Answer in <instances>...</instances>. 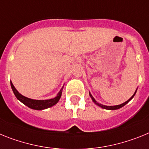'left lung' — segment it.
Masks as SVG:
<instances>
[{
	"instance_id": "1",
	"label": "left lung",
	"mask_w": 149,
	"mask_h": 149,
	"mask_svg": "<svg viewBox=\"0 0 149 149\" xmlns=\"http://www.w3.org/2000/svg\"><path fill=\"white\" fill-rule=\"evenodd\" d=\"M136 91H135V93H134V95H133V96H132L131 97H130V99L128 100H127L126 102L121 103V104H120V105H116V106H105V105H102V104H100V103H97V102L96 100H95V99H94V98L93 97V96H92V95H91V93H89V95H90V97H91V99H92L93 102H94V103H95L96 105L99 106L100 107H101V108H103V109H109V110H116V109H118L121 108V107H124V106L126 105L127 103H128V102L130 101V100H131L132 98L134 97V95H135V94H136Z\"/></svg>"
}]
</instances>
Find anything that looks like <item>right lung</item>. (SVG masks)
I'll return each mask as SVG.
<instances>
[{
  "instance_id": "add662e5",
  "label": "right lung",
  "mask_w": 149,
  "mask_h": 149,
  "mask_svg": "<svg viewBox=\"0 0 149 149\" xmlns=\"http://www.w3.org/2000/svg\"><path fill=\"white\" fill-rule=\"evenodd\" d=\"M10 85H11V88L13 89V91L15 96L19 100H20L22 103H24V105H26L27 107H28L29 108L33 109H36V110H42V109H45L49 108V107H52V106L55 105L59 101L61 97L62 94V90H63V88L60 90V91L58 92V94H57V96L55 98H52V99L49 100H33L31 99V98L26 97L23 96L20 93L16 90L14 85H13L12 82H10Z\"/></svg>"
}]
</instances>
